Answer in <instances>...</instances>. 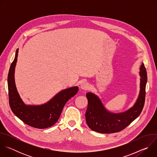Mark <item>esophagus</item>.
Here are the masks:
<instances>
[{"label": "esophagus", "mask_w": 157, "mask_h": 157, "mask_svg": "<svg viewBox=\"0 0 157 157\" xmlns=\"http://www.w3.org/2000/svg\"><path fill=\"white\" fill-rule=\"evenodd\" d=\"M80 87L82 89H83V90L86 91V90H87V89H89V84L87 82H82L81 84Z\"/></svg>", "instance_id": "34e87169"}]
</instances>
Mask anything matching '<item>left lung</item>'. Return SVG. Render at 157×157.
I'll return each instance as SVG.
<instances>
[{"mask_svg":"<svg viewBox=\"0 0 157 157\" xmlns=\"http://www.w3.org/2000/svg\"><path fill=\"white\" fill-rule=\"evenodd\" d=\"M140 90L134 105L122 113H111L107 110L101 100L95 94L87 93L88 101L86 112V121L91 130L102 133H112L122 131L130 125L142 113L145 104V87L147 81L146 68L142 63L140 68Z\"/></svg>","mask_w":157,"mask_h":157,"instance_id":"left-lung-1","label":"left lung"}]
</instances>
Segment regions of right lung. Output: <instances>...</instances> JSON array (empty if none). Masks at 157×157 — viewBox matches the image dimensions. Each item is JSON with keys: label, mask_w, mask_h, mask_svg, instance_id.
<instances>
[{"label": "right lung", "mask_w": 157, "mask_h": 157, "mask_svg": "<svg viewBox=\"0 0 157 157\" xmlns=\"http://www.w3.org/2000/svg\"><path fill=\"white\" fill-rule=\"evenodd\" d=\"M17 49L8 74L9 105L13 113L25 124L37 128H46L53 125L58 120L63 109L71 98L78 91V87L68 88L60 91L50 101L41 105H25L20 98L14 79L15 67L18 56Z\"/></svg>", "instance_id": "1"}]
</instances>
